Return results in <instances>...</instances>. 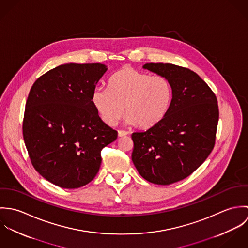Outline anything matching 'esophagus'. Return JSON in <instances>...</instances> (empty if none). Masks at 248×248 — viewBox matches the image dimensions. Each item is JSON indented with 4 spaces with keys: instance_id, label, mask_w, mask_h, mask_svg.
Returning <instances> with one entry per match:
<instances>
[{
    "instance_id": "obj_1",
    "label": "esophagus",
    "mask_w": 248,
    "mask_h": 248,
    "mask_svg": "<svg viewBox=\"0 0 248 248\" xmlns=\"http://www.w3.org/2000/svg\"><path fill=\"white\" fill-rule=\"evenodd\" d=\"M127 135H129V132H127V131H122V130H120V131H118V137H125V136H127Z\"/></svg>"
}]
</instances>
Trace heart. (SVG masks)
Segmentation results:
<instances>
[{
  "label": "heart",
  "instance_id": "obj_1",
  "mask_svg": "<svg viewBox=\"0 0 248 248\" xmlns=\"http://www.w3.org/2000/svg\"><path fill=\"white\" fill-rule=\"evenodd\" d=\"M173 98L170 82L163 76L125 67L115 72L108 88H96L93 103L108 125H114L125 112V121L140 128H150L163 119Z\"/></svg>",
  "mask_w": 248,
  "mask_h": 248
}]
</instances>
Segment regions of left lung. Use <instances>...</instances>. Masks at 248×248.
Returning <instances> with one entry per match:
<instances>
[{
	"label": "left lung",
	"instance_id": "8db88e82",
	"mask_svg": "<svg viewBox=\"0 0 248 248\" xmlns=\"http://www.w3.org/2000/svg\"><path fill=\"white\" fill-rule=\"evenodd\" d=\"M143 69L166 78L173 98L161 121L132 135V160L149 182L169 185L190 176L212 152L217 102L208 85L194 71L163 63H147Z\"/></svg>",
	"mask_w": 248,
	"mask_h": 248
}]
</instances>
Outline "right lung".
<instances>
[{"label":"right lung","instance_id":"add662e5","mask_svg":"<svg viewBox=\"0 0 248 248\" xmlns=\"http://www.w3.org/2000/svg\"><path fill=\"white\" fill-rule=\"evenodd\" d=\"M107 71L99 63L64 64L39 77L30 92L25 144L36 171L61 188L91 182L99 171L102 149L117 138L93 103Z\"/></svg>","mask_w":248,"mask_h":248}]
</instances>
